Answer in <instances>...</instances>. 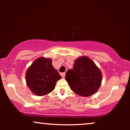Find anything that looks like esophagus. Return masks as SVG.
<instances>
[{"instance_id":"34e87169","label":"esophagus","mask_w":130,"mask_h":130,"mask_svg":"<svg viewBox=\"0 0 130 130\" xmlns=\"http://www.w3.org/2000/svg\"><path fill=\"white\" fill-rule=\"evenodd\" d=\"M60 75L61 76H62V77H65V73H60Z\"/></svg>"}]
</instances>
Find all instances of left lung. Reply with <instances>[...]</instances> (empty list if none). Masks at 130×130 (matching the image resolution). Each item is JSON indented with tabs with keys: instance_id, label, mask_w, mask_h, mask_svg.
I'll use <instances>...</instances> for the list:
<instances>
[{
	"instance_id": "obj_1",
	"label": "left lung",
	"mask_w": 130,
	"mask_h": 130,
	"mask_svg": "<svg viewBox=\"0 0 130 130\" xmlns=\"http://www.w3.org/2000/svg\"><path fill=\"white\" fill-rule=\"evenodd\" d=\"M65 79L74 93L89 96L98 90L102 76L101 71L93 61L83 56L75 60L73 70L67 71Z\"/></svg>"
}]
</instances>
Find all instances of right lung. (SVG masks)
Listing matches in <instances>:
<instances>
[{"label": "right lung", "mask_w": 130, "mask_h": 130, "mask_svg": "<svg viewBox=\"0 0 130 130\" xmlns=\"http://www.w3.org/2000/svg\"><path fill=\"white\" fill-rule=\"evenodd\" d=\"M62 77L52 65V60L40 57L33 62L26 72V83L34 93L43 96L55 88L56 82Z\"/></svg>", "instance_id": "right-lung-1"}]
</instances>
